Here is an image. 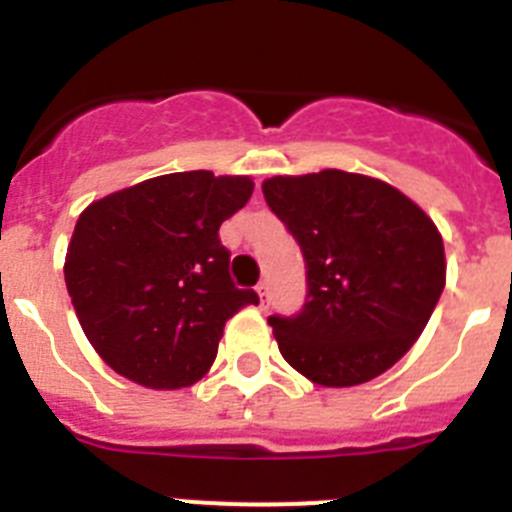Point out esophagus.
Listing matches in <instances>:
<instances>
[{
  "label": "esophagus",
  "mask_w": 512,
  "mask_h": 512,
  "mask_svg": "<svg viewBox=\"0 0 512 512\" xmlns=\"http://www.w3.org/2000/svg\"><path fill=\"white\" fill-rule=\"evenodd\" d=\"M256 295H259V300H261V307H264L266 302H269V284H266V282H261L259 287H256Z\"/></svg>",
  "instance_id": "esophagus-1"
}]
</instances>
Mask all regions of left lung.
I'll return each mask as SVG.
<instances>
[{
    "label": "left lung",
    "instance_id": "left-lung-1",
    "mask_svg": "<svg viewBox=\"0 0 512 512\" xmlns=\"http://www.w3.org/2000/svg\"><path fill=\"white\" fill-rule=\"evenodd\" d=\"M261 189L307 264L300 315L269 318L284 361L320 387L387 372L418 341L446 284L436 223L392 184L341 169L271 176Z\"/></svg>",
    "mask_w": 512,
    "mask_h": 512
}]
</instances>
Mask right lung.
Returning <instances> with one entry per match:
<instances>
[{"mask_svg": "<svg viewBox=\"0 0 512 512\" xmlns=\"http://www.w3.org/2000/svg\"><path fill=\"white\" fill-rule=\"evenodd\" d=\"M248 176L179 171L112 192L76 220L63 277L84 336L120 377L179 390L210 372L225 320L259 305L230 282L220 225Z\"/></svg>", "mask_w": 512, "mask_h": 512, "instance_id": "right-lung-1", "label": "right lung"}]
</instances>
